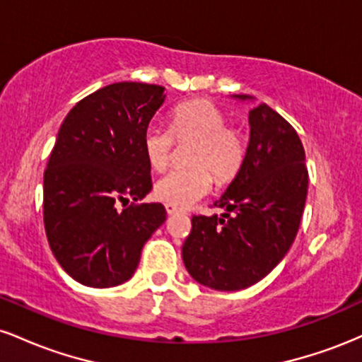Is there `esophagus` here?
Here are the masks:
<instances>
[{
    "mask_svg": "<svg viewBox=\"0 0 362 362\" xmlns=\"http://www.w3.org/2000/svg\"><path fill=\"white\" fill-rule=\"evenodd\" d=\"M165 209H167V213H168L170 216L184 213V211H182V209H180V207H177V206H172V204H167V206H165Z\"/></svg>",
    "mask_w": 362,
    "mask_h": 362,
    "instance_id": "34e87169",
    "label": "esophagus"
}]
</instances>
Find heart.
<instances>
[{"label":"heart","instance_id":"b5f03b06","mask_svg":"<svg viewBox=\"0 0 362 362\" xmlns=\"http://www.w3.org/2000/svg\"><path fill=\"white\" fill-rule=\"evenodd\" d=\"M173 139L190 143L187 151L189 168L173 170L156 182L158 201L187 207L216 184H230L242 170L247 158V143L240 129L226 124V115L213 102L197 98L178 105L172 112L170 131L148 126L143 132V153L149 167L161 172L172 158Z\"/></svg>","mask_w":362,"mask_h":362}]
</instances>
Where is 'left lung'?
I'll list each match as a JSON object with an SVG mask.
<instances>
[{"instance_id":"obj_1","label":"left lung","mask_w":362,"mask_h":362,"mask_svg":"<svg viewBox=\"0 0 362 362\" xmlns=\"http://www.w3.org/2000/svg\"><path fill=\"white\" fill-rule=\"evenodd\" d=\"M248 120L243 167L214 202L224 213L192 216L182 247L187 271L211 289L240 291L264 279L288 253L305 209L308 168L298 132L267 103L253 107Z\"/></svg>"}]
</instances>
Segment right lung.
I'll return each mask as SVG.
<instances>
[{
  "instance_id": "right-lung-1",
  "label": "right lung",
  "mask_w": 362,
  "mask_h": 362,
  "mask_svg": "<svg viewBox=\"0 0 362 362\" xmlns=\"http://www.w3.org/2000/svg\"><path fill=\"white\" fill-rule=\"evenodd\" d=\"M165 98L163 86L112 83L61 124L44 172V226L56 260L83 286L131 279L144 243L167 219L160 202H138L151 190L143 132Z\"/></svg>"
}]
</instances>
